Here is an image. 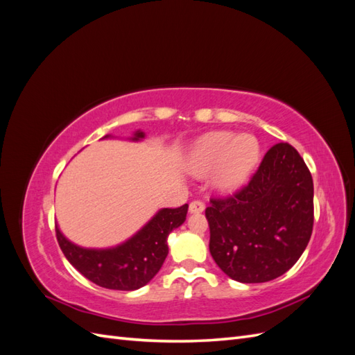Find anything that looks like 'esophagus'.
I'll return each instance as SVG.
<instances>
[{"mask_svg":"<svg viewBox=\"0 0 355 355\" xmlns=\"http://www.w3.org/2000/svg\"><path fill=\"white\" fill-rule=\"evenodd\" d=\"M204 202L202 201H192L191 204H189V213H201V211H204Z\"/></svg>","mask_w":355,"mask_h":355,"instance_id":"esophagus-1","label":"esophagus"}]
</instances>
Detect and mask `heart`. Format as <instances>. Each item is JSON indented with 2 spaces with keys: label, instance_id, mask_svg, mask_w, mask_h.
I'll use <instances>...</instances> for the list:
<instances>
[{
  "label": "heart",
  "instance_id": "b5f03b06",
  "mask_svg": "<svg viewBox=\"0 0 355 355\" xmlns=\"http://www.w3.org/2000/svg\"><path fill=\"white\" fill-rule=\"evenodd\" d=\"M261 145L250 135L213 132L204 135L191 146L185 167L192 175L213 171V184L222 192L241 188L259 163Z\"/></svg>",
  "mask_w": 355,
  "mask_h": 355
}]
</instances>
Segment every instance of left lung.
<instances>
[{"mask_svg": "<svg viewBox=\"0 0 355 355\" xmlns=\"http://www.w3.org/2000/svg\"><path fill=\"white\" fill-rule=\"evenodd\" d=\"M206 218L210 254L225 274L271 282L297 262L313 234V176L292 145L277 144L244 188L210 200Z\"/></svg>", "mask_w": 355, "mask_h": 355, "instance_id": "1", "label": "left lung"}]
</instances>
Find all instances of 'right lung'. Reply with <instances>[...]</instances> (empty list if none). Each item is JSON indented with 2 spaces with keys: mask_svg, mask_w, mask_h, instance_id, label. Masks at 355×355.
<instances>
[{
  "mask_svg": "<svg viewBox=\"0 0 355 355\" xmlns=\"http://www.w3.org/2000/svg\"><path fill=\"white\" fill-rule=\"evenodd\" d=\"M105 137H110L105 136ZM145 133L137 130L132 141ZM188 204L178 209H161L133 237L110 249H85L73 244L56 225L60 249L75 270L105 288L136 290L153 280L168 254L167 237L187 219Z\"/></svg>",
  "mask_w": 355,
  "mask_h": 355,
  "instance_id": "obj_1",
  "label": "right lung"
}]
</instances>
